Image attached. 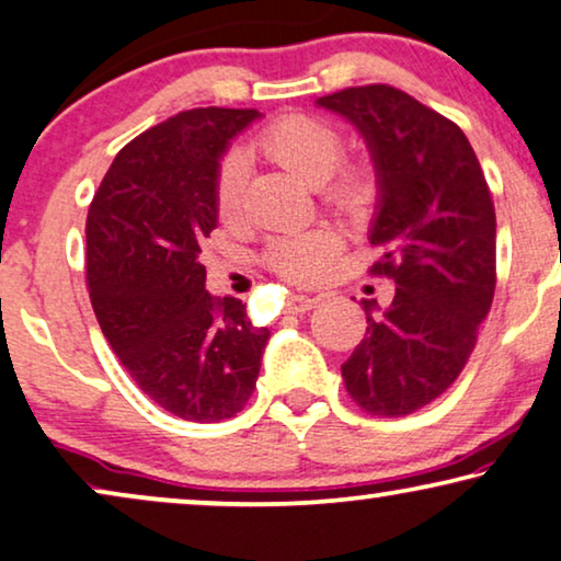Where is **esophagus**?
<instances>
[{
	"mask_svg": "<svg viewBox=\"0 0 561 561\" xmlns=\"http://www.w3.org/2000/svg\"><path fill=\"white\" fill-rule=\"evenodd\" d=\"M314 305H318V297H310V295H289L287 297L289 312H307V310H312Z\"/></svg>",
	"mask_w": 561,
	"mask_h": 561,
	"instance_id": "34e87169",
	"label": "esophagus"
}]
</instances>
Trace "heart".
<instances>
[{"label":"heart","instance_id":"obj_1","mask_svg":"<svg viewBox=\"0 0 561 561\" xmlns=\"http://www.w3.org/2000/svg\"><path fill=\"white\" fill-rule=\"evenodd\" d=\"M256 149L305 183L320 185L325 201L345 216H366L376 201L378 185L368 164L337 168L345 152V139L328 119L312 114H284L259 134ZM243 187L247 162L236 152L226 154L216 175V210L228 224L241 216ZM337 251L341 239L333 228L312 226L277 236L266 249V262L291 282H314L322 277Z\"/></svg>","mask_w":561,"mask_h":561}]
</instances>
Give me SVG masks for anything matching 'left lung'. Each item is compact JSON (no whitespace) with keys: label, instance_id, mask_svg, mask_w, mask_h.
Here are the masks:
<instances>
[{"label":"left lung","instance_id":"1","mask_svg":"<svg viewBox=\"0 0 561 561\" xmlns=\"http://www.w3.org/2000/svg\"><path fill=\"white\" fill-rule=\"evenodd\" d=\"M356 126L376 170L368 241L374 274L397 284L381 314L363 299L366 335L343 363L360 409L404 416L445 393L468 363L495 291V210L462 129L391 85L314 101Z\"/></svg>","mask_w":561,"mask_h":561}]
</instances>
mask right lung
I'll list each match as a JSON object with an SVG mask.
<instances>
[{
    "mask_svg": "<svg viewBox=\"0 0 561 561\" xmlns=\"http://www.w3.org/2000/svg\"><path fill=\"white\" fill-rule=\"evenodd\" d=\"M256 108H191L131 139L85 218V279L101 333L141 391L187 422H220L254 391L270 330L205 289L216 175Z\"/></svg>",
    "mask_w": 561,
    "mask_h": 561,
    "instance_id": "add662e5",
    "label": "right lung"
}]
</instances>
